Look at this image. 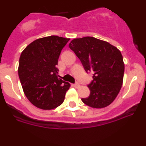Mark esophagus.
I'll list each match as a JSON object with an SVG mask.
<instances>
[{
	"label": "esophagus",
	"instance_id": "34e87169",
	"mask_svg": "<svg viewBox=\"0 0 146 146\" xmlns=\"http://www.w3.org/2000/svg\"><path fill=\"white\" fill-rule=\"evenodd\" d=\"M73 86H74L75 87V88H78V87H80V84L78 83V82H75V83L73 84Z\"/></svg>",
	"mask_w": 146,
	"mask_h": 146
}]
</instances>
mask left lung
I'll return each mask as SVG.
<instances>
[{"instance_id": "obj_1", "label": "left lung", "mask_w": 146, "mask_h": 146, "mask_svg": "<svg viewBox=\"0 0 146 146\" xmlns=\"http://www.w3.org/2000/svg\"><path fill=\"white\" fill-rule=\"evenodd\" d=\"M87 73H92L88 85L90 95L82 98L93 108L108 106L116 98L123 82L124 64L120 51L108 42L92 36L74 38L68 45Z\"/></svg>"}]
</instances>
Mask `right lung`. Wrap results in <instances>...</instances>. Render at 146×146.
<instances>
[{"label":"right lung","instance_id":"right-lung-1","mask_svg":"<svg viewBox=\"0 0 146 146\" xmlns=\"http://www.w3.org/2000/svg\"><path fill=\"white\" fill-rule=\"evenodd\" d=\"M69 40L55 35L38 38L21 54L19 78L26 96L36 108L52 110L64 101L70 84L58 78L56 65Z\"/></svg>","mask_w":146,"mask_h":146}]
</instances>
